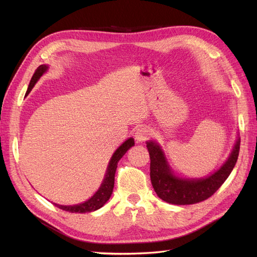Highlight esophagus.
<instances>
[{"instance_id":"1","label":"esophagus","mask_w":257,"mask_h":257,"mask_svg":"<svg viewBox=\"0 0 257 257\" xmlns=\"http://www.w3.org/2000/svg\"><path fill=\"white\" fill-rule=\"evenodd\" d=\"M150 130L148 128L140 125V127L136 129L135 138L137 140V143H143V141H146L150 138Z\"/></svg>"}]
</instances>
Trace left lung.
I'll use <instances>...</instances> for the list:
<instances>
[{
  "mask_svg": "<svg viewBox=\"0 0 257 257\" xmlns=\"http://www.w3.org/2000/svg\"><path fill=\"white\" fill-rule=\"evenodd\" d=\"M239 144L241 140L238 139L228 160L212 176L199 180H182L171 173L160 147L148 141L147 148L150 157V179L156 193L168 203L178 205L194 204L209 199L231 174L238 158Z\"/></svg>",
  "mask_w": 257,
  "mask_h": 257,
  "instance_id": "left-lung-1",
  "label": "left lung"
}]
</instances>
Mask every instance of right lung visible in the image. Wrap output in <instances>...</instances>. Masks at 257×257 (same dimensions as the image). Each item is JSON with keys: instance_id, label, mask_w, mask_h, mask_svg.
Returning <instances> with one entry per match:
<instances>
[{"instance_id": "add662e5", "label": "right lung", "mask_w": 257, "mask_h": 257, "mask_svg": "<svg viewBox=\"0 0 257 257\" xmlns=\"http://www.w3.org/2000/svg\"><path fill=\"white\" fill-rule=\"evenodd\" d=\"M46 69H47L46 65H41V66H38L36 68L35 73L33 75V77L30 81V85H29V88H27L26 94H29V92L32 90V88L36 84L38 78H40L41 76L46 72ZM134 145H135V140L133 138H129L116 150V152H114L113 156L111 157L110 162H109L107 173L105 176V179H103L101 187L97 191L96 194H94V196H92L91 199L86 201L85 203H81L78 205H69V206L58 205V204H55V205L58 207V209L67 211L70 213H89V212L100 209V207L109 200V198H110V195L112 193L113 184H114V173H116L119 160L121 159L122 156L127 152V150L129 148H132Z\"/></svg>"}]
</instances>
